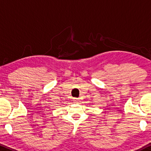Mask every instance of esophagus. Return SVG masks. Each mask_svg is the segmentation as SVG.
<instances>
[{"label":"esophagus","instance_id":"obj_1","mask_svg":"<svg viewBox=\"0 0 151 151\" xmlns=\"http://www.w3.org/2000/svg\"><path fill=\"white\" fill-rule=\"evenodd\" d=\"M74 99V101L75 102V103H78V102L79 101V99H77V98H74L73 99Z\"/></svg>","mask_w":151,"mask_h":151}]
</instances>
